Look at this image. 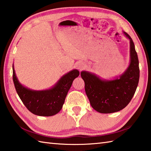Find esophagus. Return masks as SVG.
Instances as JSON below:
<instances>
[{
    "label": "esophagus",
    "mask_w": 151,
    "mask_h": 151,
    "mask_svg": "<svg viewBox=\"0 0 151 151\" xmlns=\"http://www.w3.org/2000/svg\"><path fill=\"white\" fill-rule=\"evenodd\" d=\"M76 67H77V68L80 70H82L86 67V63H84V62H79V63H78V64L76 65Z\"/></svg>",
    "instance_id": "34e87169"
}]
</instances>
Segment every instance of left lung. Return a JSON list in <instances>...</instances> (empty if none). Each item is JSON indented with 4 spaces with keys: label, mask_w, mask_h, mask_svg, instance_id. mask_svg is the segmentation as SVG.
I'll return each mask as SVG.
<instances>
[{
    "label": "left lung",
    "mask_w": 151,
    "mask_h": 151,
    "mask_svg": "<svg viewBox=\"0 0 151 151\" xmlns=\"http://www.w3.org/2000/svg\"><path fill=\"white\" fill-rule=\"evenodd\" d=\"M123 34L129 40L130 61L122 75L115 78L107 80L86 70L81 73L90 105L100 113H116L125 108L137 89L139 79L137 54L130 36L124 31Z\"/></svg>",
    "instance_id": "1"
}]
</instances>
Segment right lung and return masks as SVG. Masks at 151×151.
Masks as SVG:
<instances>
[{
  "label": "right lung",
  "instance_id": "obj_1",
  "mask_svg": "<svg viewBox=\"0 0 151 151\" xmlns=\"http://www.w3.org/2000/svg\"><path fill=\"white\" fill-rule=\"evenodd\" d=\"M13 81L19 98L32 114L42 116H51L60 112L73 82L79 76L77 69L65 74L49 89L34 90L19 82L15 72L14 63Z\"/></svg>",
  "mask_w": 151,
  "mask_h": 151
}]
</instances>
